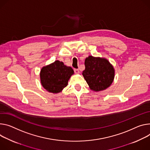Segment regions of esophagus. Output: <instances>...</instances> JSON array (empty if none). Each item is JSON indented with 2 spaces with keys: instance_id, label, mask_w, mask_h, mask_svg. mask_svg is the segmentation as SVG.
Wrapping results in <instances>:
<instances>
[{
  "instance_id": "34e87169",
  "label": "esophagus",
  "mask_w": 150,
  "mask_h": 150,
  "mask_svg": "<svg viewBox=\"0 0 150 150\" xmlns=\"http://www.w3.org/2000/svg\"><path fill=\"white\" fill-rule=\"evenodd\" d=\"M74 72H75V74H79V69H74Z\"/></svg>"
}]
</instances>
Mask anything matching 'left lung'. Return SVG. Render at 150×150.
I'll return each instance as SVG.
<instances>
[{
  "label": "left lung",
  "mask_w": 150,
  "mask_h": 150,
  "mask_svg": "<svg viewBox=\"0 0 150 150\" xmlns=\"http://www.w3.org/2000/svg\"><path fill=\"white\" fill-rule=\"evenodd\" d=\"M83 75L91 90H104L110 87L114 78V69L105 59L88 56L85 60Z\"/></svg>",
  "instance_id": "obj_1"
}]
</instances>
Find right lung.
Here are the masks:
<instances>
[{"mask_svg": "<svg viewBox=\"0 0 150 150\" xmlns=\"http://www.w3.org/2000/svg\"><path fill=\"white\" fill-rule=\"evenodd\" d=\"M73 74L74 70L71 67L56 60L42 68L40 73V82L48 91L57 93L67 86L68 81Z\"/></svg>", "mask_w": 150, "mask_h": 150, "instance_id": "right-lung-1", "label": "right lung"}]
</instances>
